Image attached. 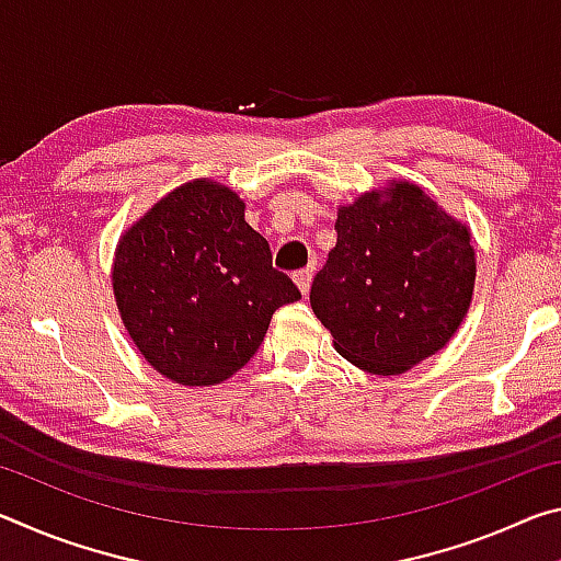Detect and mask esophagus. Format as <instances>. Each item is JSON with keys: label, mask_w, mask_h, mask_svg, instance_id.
Segmentation results:
<instances>
[{"label": "esophagus", "mask_w": 561, "mask_h": 561, "mask_svg": "<svg viewBox=\"0 0 561 561\" xmlns=\"http://www.w3.org/2000/svg\"><path fill=\"white\" fill-rule=\"evenodd\" d=\"M311 277H314V270H311V267L294 274V284H297V287H299L301 297H307V294H309V289H311Z\"/></svg>", "instance_id": "34e87169"}]
</instances>
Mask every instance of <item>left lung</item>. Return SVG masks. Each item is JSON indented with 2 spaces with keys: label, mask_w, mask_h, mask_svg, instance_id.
<instances>
[{
  "label": "left lung",
  "mask_w": 561,
  "mask_h": 561,
  "mask_svg": "<svg viewBox=\"0 0 561 561\" xmlns=\"http://www.w3.org/2000/svg\"><path fill=\"white\" fill-rule=\"evenodd\" d=\"M336 247L311 309L334 348L374 376H398L448 344L474 291L472 232L411 180L339 205Z\"/></svg>",
  "instance_id": "obj_1"
}]
</instances>
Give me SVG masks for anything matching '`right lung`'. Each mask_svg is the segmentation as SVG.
<instances>
[{
	"mask_svg": "<svg viewBox=\"0 0 561 561\" xmlns=\"http://www.w3.org/2000/svg\"><path fill=\"white\" fill-rule=\"evenodd\" d=\"M111 282L140 356L187 388L234 376L260 348L274 311L301 297L272 267L242 197L207 178L170 190L121 234Z\"/></svg>",
	"mask_w": 561,
	"mask_h": 561,
	"instance_id": "1",
	"label": "right lung"
}]
</instances>
